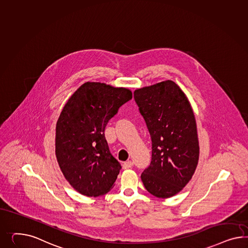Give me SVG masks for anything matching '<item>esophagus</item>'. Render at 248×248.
Returning a JSON list of instances; mask_svg holds the SVG:
<instances>
[{"mask_svg": "<svg viewBox=\"0 0 248 248\" xmlns=\"http://www.w3.org/2000/svg\"><path fill=\"white\" fill-rule=\"evenodd\" d=\"M133 166H134V162L131 161H125L123 164V168L124 169H129V168H132Z\"/></svg>", "mask_w": 248, "mask_h": 248, "instance_id": "1", "label": "esophagus"}]
</instances>
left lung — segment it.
Segmentation results:
<instances>
[{
    "mask_svg": "<svg viewBox=\"0 0 248 248\" xmlns=\"http://www.w3.org/2000/svg\"><path fill=\"white\" fill-rule=\"evenodd\" d=\"M134 100L152 138V161L141 179L160 199L178 194L198 166L200 145L194 113L175 82L162 81L136 89Z\"/></svg>",
    "mask_w": 248,
    "mask_h": 248,
    "instance_id": "1",
    "label": "left lung"
}]
</instances>
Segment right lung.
Listing matches in <instances>:
<instances>
[{
	"instance_id": "right-lung-1",
	"label": "right lung",
	"mask_w": 248,
	"mask_h": 248,
	"mask_svg": "<svg viewBox=\"0 0 248 248\" xmlns=\"http://www.w3.org/2000/svg\"><path fill=\"white\" fill-rule=\"evenodd\" d=\"M132 97L125 87L86 82L63 107L56 125L55 154L65 179L80 194L99 197L114 186L121 165L109 151L105 129Z\"/></svg>"
}]
</instances>
